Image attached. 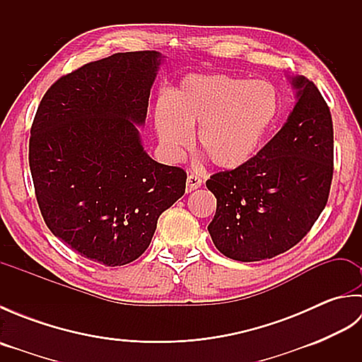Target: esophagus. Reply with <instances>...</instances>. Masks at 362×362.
Masks as SVG:
<instances>
[{
  "instance_id": "34e87169",
  "label": "esophagus",
  "mask_w": 362,
  "mask_h": 362,
  "mask_svg": "<svg viewBox=\"0 0 362 362\" xmlns=\"http://www.w3.org/2000/svg\"><path fill=\"white\" fill-rule=\"evenodd\" d=\"M202 187V179L199 175H194V174H189L188 179H187V191H194L197 188Z\"/></svg>"
}]
</instances>
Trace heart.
<instances>
[{"instance_id":"1","label":"heart","mask_w":362,"mask_h":362,"mask_svg":"<svg viewBox=\"0 0 362 362\" xmlns=\"http://www.w3.org/2000/svg\"><path fill=\"white\" fill-rule=\"evenodd\" d=\"M279 112L275 88L264 81L230 76H189L153 107L160 148L180 158L193 144L219 169H236L258 152Z\"/></svg>"}]
</instances>
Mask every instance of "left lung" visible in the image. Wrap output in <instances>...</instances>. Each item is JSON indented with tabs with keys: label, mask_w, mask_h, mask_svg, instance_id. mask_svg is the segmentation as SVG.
<instances>
[{
	"label": "left lung",
	"mask_w": 362,
	"mask_h": 362,
	"mask_svg": "<svg viewBox=\"0 0 362 362\" xmlns=\"http://www.w3.org/2000/svg\"><path fill=\"white\" fill-rule=\"evenodd\" d=\"M297 103L288 121L241 168L213 174L216 197L209 232L236 261L274 258L302 241L324 211L333 180V121L314 82L296 76Z\"/></svg>",
	"instance_id": "obj_1"
}]
</instances>
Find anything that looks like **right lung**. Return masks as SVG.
<instances>
[{
    "label": "right lung",
    "mask_w": 362,
    "mask_h": 362,
    "mask_svg": "<svg viewBox=\"0 0 362 362\" xmlns=\"http://www.w3.org/2000/svg\"><path fill=\"white\" fill-rule=\"evenodd\" d=\"M161 54L117 52L62 76L30 127L29 166L46 226L104 266L132 263L158 216L185 194L187 173L152 160L140 140Z\"/></svg>",
    "instance_id": "right-lung-1"
}]
</instances>
